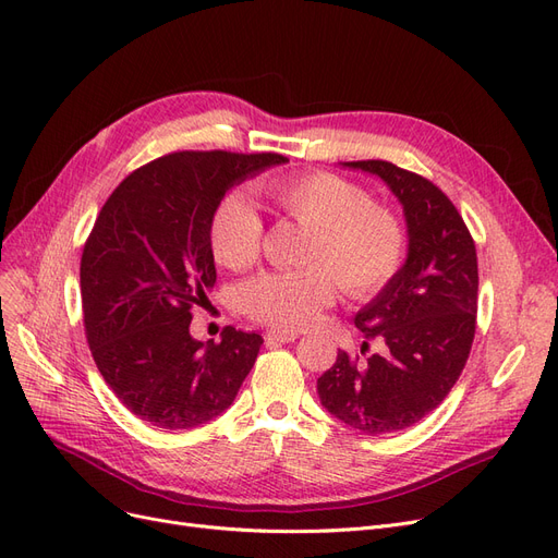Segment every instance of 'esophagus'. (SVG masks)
Instances as JSON below:
<instances>
[{
  "instance_id": "obj_1",
  "label": "esophagus",
  "mask_w": 558,
  "mask_h": 558,
  "mask_svg": "<svg viewBox=\"0 0 558 558\" xmlns=\"http://www.w3.org/2000/svg\"><path fill=\"white\" fill-rule=\"evenodd\" d=\"M300 337L298 331L293 329H270L265 331V343L267 345H275V343H293Z\"/></svg>"
}]
</instances>
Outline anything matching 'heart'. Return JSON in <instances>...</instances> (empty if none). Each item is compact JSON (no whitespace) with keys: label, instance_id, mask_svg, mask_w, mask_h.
<instances>
[{"label":"heart","instance_id":"1","mask_svg":"<svg viewBox=\"0 0 558 558\" xmlns=\"http://www.w3.org/2000/svg\"><path fill=\"white\" fill-rule=\"evenodd\" d=\"M263 202L277 215L306 227L302 270L265 272L242 286L240 306L250 318L298 329L314 323L341 291L366 300L396 277L405 256V227L391 208L373 204L371 194L329 171L275 178L260 187ZM210 252L233 272L252 267L263 247V219L242 196H225L208 225Z\"/></svg>","mask_w":558,"mask_h":558}]
</instances>
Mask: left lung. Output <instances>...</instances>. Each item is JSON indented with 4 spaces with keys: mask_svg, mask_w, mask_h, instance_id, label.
Listing matches in <instances>:
<instances>
[{
    "mask_svg": "<svg viewBox=\"0 0 558 558\" xmlns=\"http://www.w3.org/2000/svg\"><path fill=\"white\" fill-rule=\"evenodd\" d=\"M380 175L403 204L408 260L354 325L385 343L362 360L339 350L318 377L320 403L348 426L387 435L430 414L466 364L478 311L476 244L451 198L428 178L385 160L345 162Z\"/></svg>",
    "mask_w": 558,
    "mask_h": 558,
    "instance_id": "8db88e82",
    "label": "left lung"
}]
</instances>
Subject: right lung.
Returning <instances> with one entry per match:
<instances>
[{
    "label": "right lung",
    "mask_w": 558,
    "mask_h": 558,
    "mask_svg": "<svg viewBox=\"0 0 558 558\" xmlns=\"http://www.w3.org/2000/svg\"><path fill=\"white\" fill-rule=\"evenodd\" d=\"M279 153L181 150L123 178L88 233L80 263L86 341L109 389L142 421L190 430L225 412L263 345L225 327L192 339V306L217 281L208 225L235 185Z\"/></svg>",
    "instance_id": "add662e5"
}]
</instances>
